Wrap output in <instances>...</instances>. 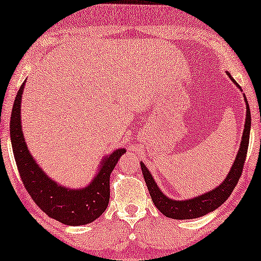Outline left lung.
Wrapping results in <instances>:
<instances>
[{"label": "left lung", "instance_id": "obj_1", "mask_svg": "<svg viewBox=\"0 0 261 261\" xmlns=\"http://www.w3.org/2000/svg\"><path fill=\"white\" fill-rule=\"evenodd\" d=\"M227 74L230 79L233 80V83L239 87L236 80H234L228 72ZM245 97V94H244ZM246 101V109H247V113H246V122H245V129L244 135H242V141L240 144V149L238 151L237 159L234 161L233 167L230 168V171L228 172L225 181L220 185L218 188L211 190V192L203 194L194 199L186 200V201H175L163 195V193L159 189V187L153 181L151 174H150L148 169L144 164L141 163L143 177L145 179L146 187H148L150 196H151L152 202L159 209L160 212H162L168 218L171 219H177V220H188V219H196L200 216L208 214L213 211H215L216 208L220 207L225 201L228 199V196L232 194L233 189L236 188V186L239 182L240 176L244 170V164L246 156H247V149H248V143H249V131H251V111H249L247 99L245 97Z\"/></svg>", "mask_w": 261, "mask_h": 261}]
</instances>
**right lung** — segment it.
<instances>
[{
	"label": "right lung",
	"mask_w": 261,
	"mask_h": 261,
	"mask_svg": "<svg viewBox=\"0 0 261 261\" xmlns=\"http://www.w3.org/2000/svg\"><path fill=\"white\" fill-rule=\"evenodd\" d=\"M22 84L10 117V139L20 177L32 200L49 218L68 226L86 225L105 212L110 200V175L125 149H118L101 163L92 183L84 189L62 188L46 176L33 160L21 129Z\"/></svg>",
	"instance_id": "add662e5"
}]
</instances>
